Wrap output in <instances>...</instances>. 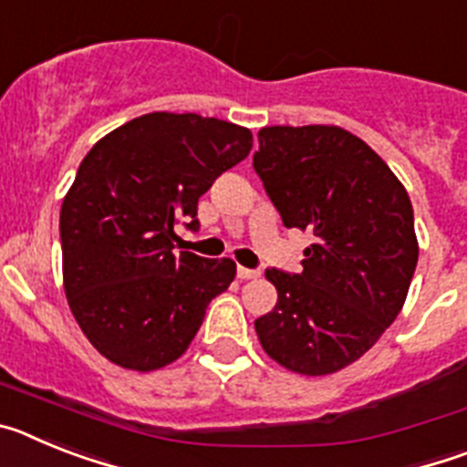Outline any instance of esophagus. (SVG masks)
<instances>
[{
	"instance_id": "esophagus-1",
	"label": "esophagus",
	"mask_w": 467,
	"mask_h": 467,
	"mask_svg": "<svg viewBox=\"0 0 467 467\" xmlns=\"http://www.w3.org/2000/svg\"><path fill=\"white\" fill-rule=\"evenodd\" d=\"M236 274H238V278H241V280H250V278H257L259 271H254V269H245V266H238Z\"/></svg>"
}]
</instances>
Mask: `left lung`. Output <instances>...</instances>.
I'll return each mask as SVG.
<instances>
[{"instance_id": "left-lung-1", "label": "left lung", "mask_w": 467, "mask_h": 467, "mask_svg": "<svg viewBox=\"0 0 467 467\" xmlns=\"http://www.w3.org/2000/svg\"><path fill=\"white\" fill-rule=\"evenodd\" d=\"M257 138L253 166L283 224L313 236L301 274L266 269L278 301L254 320L259 344L290 372H339L402 311L419 262L411 201L344 128L269 126Z\"/></svg>"}]
</instances>
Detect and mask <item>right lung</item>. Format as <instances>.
I'll return each instance as SVG.
<instances>
[{
    "instance_id": "obj_1",
    "label": "right lung",
    "mask_w": 467,
    "mask_h": 467,
    "mask_svg": "<svg viewBox=\"0 0 467 467\" xmlns=\"http://www.w3.org/2000/svg\"><path fill=\"white\" fill-rule=\"evenodd\" d=\"M253 150V133L198 114L151 111L93 144L60 210L63 285L100 356L154 372L189 348L231 259L172 253L198 198Z\"/></svg>"
}]
</instances>
